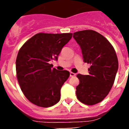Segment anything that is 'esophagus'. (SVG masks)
<instances>
[{
    "label": "esophagus",
    "instance_id": "34e87169",
    "mask_svg": "<svg viewBox=\"0 0 129 129\" xmlns=\"http://www.w3.org/2000/svg\"><path fill=\"white\" fill-rule=\"evenodd\" d=\"M75 75H76V74L73 73V72H70V77H73V76H75Z\"/></svg>",
    "mask_w": 129,
    "mask_h": 129
}]
</instances>
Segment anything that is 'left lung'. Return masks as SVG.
<instances>
[{"label":"left lung","mask_w":129,"mask_h":129,"mask_svg":"<svg viewBox=\"0 0 129 129\" xmlns=\"http://www.w3.org/2000/svg\"><path fill=\"white\" fill-rule=\"evenodd\" d=\"M73 38L82 50L84 62L90 65L89 75H77V98L84 104L92 106L101 102L113 86L118 69V60L112 44L95 31H79Z\"/></svg>","instance_id":"1"}]
</instances>
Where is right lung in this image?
Instances as JSON below:
<instances>
[{"instance_id": "obj_1", "label": "right lung", "mask_w": 129, "mask_h": 129, "mask_svg": "<svg viewBox=\"0 0 129 129\" xmlns=\"http://www.w3.org/2000/svg\"><path fill=\"white\" fill-rule=\"evenodd\" d=\"M72 35L39 33L19 50L16 61L17 81L25 96L36 106L49 107L59 101L60 88L70 73L52 69L49 62L57 60Z\"/></svg>"}]
</instances>
